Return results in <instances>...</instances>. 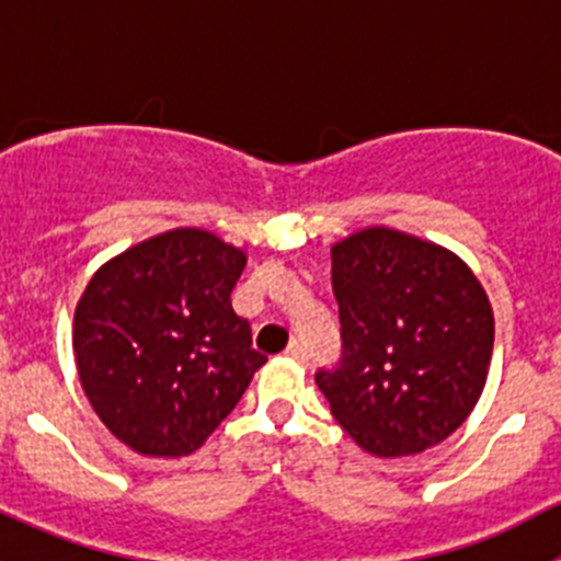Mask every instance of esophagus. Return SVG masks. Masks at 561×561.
<instances>
[{"label": "esophagus", "instance_id": "obj_1", "mask_svg": "<svg viewBox=\"0 0 561 561\" xmlns=\"http://www.w3.org/2000/svg\"><path fill=\"white\" fill-rule=\"evenodd\" d=\"M285 355L287 358L298 360V364H307V347H304V342H298V339H293V342L287 344Z\"/></svg>", "mask_w": 561, "mask_h": 561}]
</instances>
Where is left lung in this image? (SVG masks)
<instances>
[{
    "label": "left lung",
    "mask_w": 561,
    "mask_h": 561,
    "mask_svg": "<svg viewBox=\"0 0 561 561\" xmlns=\"http://www.w3.org/2000/svg\"><path fill=\"white\" fill-rule=\"evenodd\" d=\"M342 369L320 371L331 415L380 458L434 448L478 404L494 309L450 249L371 225L331 247Z\"/></svg>",
    "instance_id": "left-lung-1"
}]
</instances>
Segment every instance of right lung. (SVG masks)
Listing matches in <instances>:
<instances>
[{"mask_svg": "<svg viewBox=\"0 0 561 561\" xmlns=\"http://www.w3.org/2000/svg\"><path fill=\"white\" fill-rule=\"evenodd\" d=\"M244 265L211 230L173 228L105 260L78 298V380L135 454H195L268 360L230 301Z\"/></svg>", "mask_w": 561, "mask_h": 561, "instance_id": "right-lung-1", "label": "right lung"}]
</instances>
